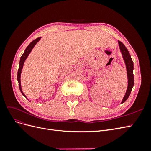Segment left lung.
<instances>
[{
    "label": "left lung",
    "mask_w": 151,
    "mask_h": 151,
    "mask_svg": "<svg viewBox=\"0 0 151 151\" xmlns=\"http://www.w3.org/2000/svg\"><path fill=\"white\" fill-rule=\"evenodd\" d=\"M118 45H119L120 50L122 55L123 60H124L125 63L127 73V79H128V86H127V91L122 101V103H124L128 99V98L129 97L132 89L134 85V77L133 74L134 62L132 61L130 55L125 45H123L121 42H120V41H118Z\"/></svg>",
    "instance_id": "8db88e82"
}]
</instances>
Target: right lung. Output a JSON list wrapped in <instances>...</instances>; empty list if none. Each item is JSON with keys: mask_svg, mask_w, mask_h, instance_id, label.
I'll use <instances>...</instances> for the list:
<instances>
[{"mask_svg": "<svg viewBox=\"0 0 151 151\" xmlns=\"http://www.w3.org/2000/svg\"><path fill=\"white\" fill-rule=\"evenodd\" d=\"M41 39V37H39L38 38L35 39V40H33V42H32L27 48H26V50H24V52L22 54V55L21 57L20 58V61H19V69H18L17 71V81H18V83H19V89L21 93H22V94L24 96L26 97V96L24 95V94L22 92V91L21 89V72H22V67H23V65H24V63L25 62V60H26L27 57H28V55H29V53H31V50H33V48H34V47L35 46V45Z\"/></svg>", "mask_w": 151, "mask_h": 151, "instance_id": "add662e5", "label": "right lung"}]
</instances>
